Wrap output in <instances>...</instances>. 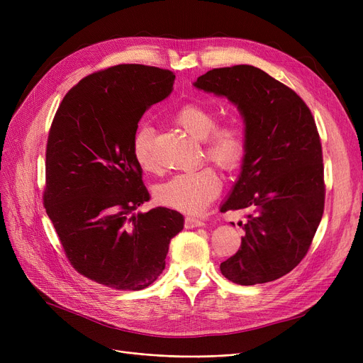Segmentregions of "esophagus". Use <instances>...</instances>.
I'll use <instances>...</instances> for the list:
<instances>
[{
    "label": "esophagus",
    "instance_id": "obj_1",
    "mask_svg": "<svg viewBox=\"0 0 363 363\" xmlns=\"http://www.w3.org/2000/svg\"><path fill=\"white\" fill-rule=\"evenodd\" d=\"M204 225V220L199 219V218H191V216H186L185 218V228H199V226H203Z\"/></svg>",
    "mask_w": 363,
    "mask_h": 363
}]
</instances>
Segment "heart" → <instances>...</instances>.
I'll list each match as a JSON object with an SVG mask.
<instances>
[{
  "label": "heart",
  "mask_w": 363,
  "mask_h": 363,
  "mask_svg": "<svg viewBox=\"0 0 363 363\" xmlns=\"http://www.w3.org/2000/svg\"><path fill=\"white\" fill-rule=\"evenodd\" d=\"M174 123L203 143L204 156L226 172L238 169L249 150L245 129L235 121L218 123L216 111L200 103H185L174 114ZM132 156L144 172H156L152 130L141 126L132 137ZM222 182L212 166H201L172 177L156 188L160 204L185 213H200L220 193Z\"/></svg>",
  "instance_id": "b5f03b06"
}]
</instances>
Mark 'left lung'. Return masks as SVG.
<instances>
[{
    "mask_svg": "<svg viewBox=\"0 0 363 363\" xmlns=\"http://www.w3.org/2000/svg\"><path fill=\"white\" fill-rule=\"evenodd\" d=\"M199 89L238 106L249 140L241 175L220 212L250 208L238 252L220 263L240 285L275 281L308 255L325 206L322 145L311 108L259 67L199 76Z\"/></svg>",
    "mask_w": 363,
    "mask_h": 363,
    "instance_id": "1",
    "label": "left lung"
}]
</instances>
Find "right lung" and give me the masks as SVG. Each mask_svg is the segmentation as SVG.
I'll use <instances>...</instances> for the list:
<instances>
[{
	"mask_svg": "<svg viewBox=\"0 0 363 363\" xmlns=\"http://www.w3.org/2000/svg\"><path fill=\"white\" fill-rule=\"evenodd\" d=\"M175 74L144 65L94 72L62 100L45 150L44 206L65 255L81 275L114 290H143L164 269L184 228L150 200L132 137L143 114L172 91Z\"/></svg>",
	"mask_w": 363,
	"mask_h": 363,
	"instance_id": "obj_1",
	"label": "right lung"
}]
</instances>
